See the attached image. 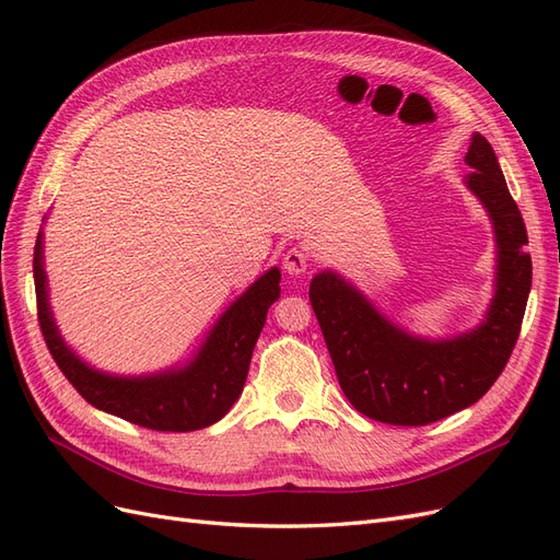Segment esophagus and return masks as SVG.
Instances as JSON below:
<instances>
[{"mask_svg":"<svg viewBox=\"0 0 560 560\" xmlns=\"http://www.w3.org/2000/svg\"><path fill=\"white\" fill-rule=\"evenodd\" d=\"M282 266L290 276H303L308 270V252L301 247L287 249V254L282 257Z\"/></svg>","mask_w":560,"mask_h":560,"instance_id":"34e87169","label":"esophagus"}]
</instances>
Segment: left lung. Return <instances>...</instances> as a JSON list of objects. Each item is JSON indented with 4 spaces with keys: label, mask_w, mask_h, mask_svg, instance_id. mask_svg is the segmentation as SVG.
Masks as SVG:
<instances>
[{
    "label": "left lung",
    "mask_w": 560,
    "mask_h": 560,
    "mask_svg": "<svg viewBox=\"0 0 560 560\" xmlns=\"http://www.w3.org/2000/svg\"><path fill=\"white\" fill-rule=\"evenodd\" d=\"M465 186L495 233V292L477 327L448 338L416 336L381 313L336 270L311 280V303L343 395L387 425H428L479 401L498 381L521 331L533 282L528 233L490 142L474 132Z\"/></svg>",
    "instance_id": "left-lung-1"
}]
</instances>
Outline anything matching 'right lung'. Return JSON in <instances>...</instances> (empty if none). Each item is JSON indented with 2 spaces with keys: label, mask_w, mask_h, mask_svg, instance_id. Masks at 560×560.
Instances as JSON below:
<instances>
[{
  "label": "right lung",
  "mask_w": 560,
  "mask_h": 560,
  "mask_svg": "<svg viewBox=\"0 0 560 560\" xmlns=\"http://www.w3.org/2000/svg\"><path fill=\"white\" fill-rule=\"evenodd\" d=\"M32 270L44 341L65 378L95 409L159 432L202 430L229 413L245 387L252 350L264 329L266 313L280 299V270L273 266L219 315L191 360L154 374L118 376L83 362L65 343L48 301L44 229L37 235Z\"/></svg>",
  "instance_id": "obj_1"
}]
</instances>
